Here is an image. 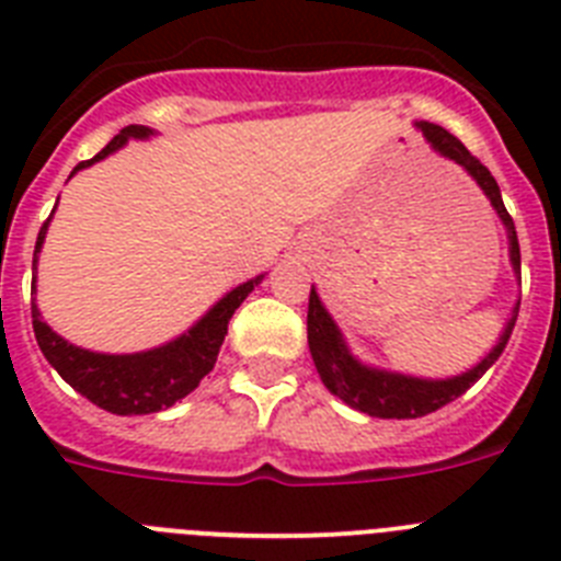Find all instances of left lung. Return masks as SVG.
I'll list each match as a JSON object with an SVG mask.
<instances>
[{
	"label": "left lung",
	"instance_id": "left-lung-1",
	"mask_svg": "<svg viewBox=\"0 0 561 561\" xmlns=\"http://www.w3.org/2000/svg\"><path fill=\"white\" fill-rule=\"evenodd\" d=\"M421 129L437 152L451 158L455 163H460L462 169L480 183L485 197L491 199V206L496 208V214L503 217L505 228H508L511 262H514V267L519 271V242H516L514 220H511V214L505 211L496 180L491 178L489 169H485V165L480 163L455 135L446 133L443 126L421 124ZM516 313H519V305L514 308V316H511L508 328H505L500 344L485 355L483 362L477 364L474 369H469V373L457 375V378H446V381H423V378H409V375L369 369L364 367V364L355 362L353 355L347 353V347H344L339 328L333 324L328 310L321 308V301L319 296H316L313 287H310L308 301V344L321 381H324V387H328L335 398H341V401L350 403L353 409L367 412V415L373 417H398V421H401V417H423L428 415V412H435V409L446 407L449 401L460 398L477 378H483L485 369L500 358V353H503L505 344H508Z\"/></svg>",
	"mask_w": 561,
	"mask_h": 561
}]
</instances>
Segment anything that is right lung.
I'll return each instance as SVG.
<instances>
[{
    "instance_id": "add662e5",
    "label": "right lung",
    "mask_w": 561,
    "mask_h": 561,
    "mask_svg": "<svg viewBox=\"0 0 561 561\" xmlns=\"http://www.w3.org/2000/svg\"><path fill=\"white\" fill-rule=\"evenodd\" d=\"M146 135H152V129H146V126H126L95 158L81 160L72 169V174L78 169H84V165L95 163V160L106 158L110 152H115L129 138H146ZM47 222L38 231L36 251H33V267H36L38 248L45 242ZM260 282L262 276H256V279L245 282V285L233 287L231 294L217 301L186 335H180V339L169 341V344H163L158 350H149V353L104 355L72 347L61 335H56L47 328L42 316H38L36 305L31 308L33 333H36L38 347H42L47 362L87 401L106 409L112 415H149V412H160V409L172 407L180 398H186L211 373L214 364H217V353H220L222 341H226L228 321H231L233 310L240 308L242 299Z\"/></svg>"
}]
</instances>
